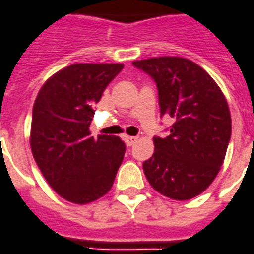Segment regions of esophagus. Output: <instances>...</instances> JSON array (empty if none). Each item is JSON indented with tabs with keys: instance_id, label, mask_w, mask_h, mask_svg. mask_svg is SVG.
Instances as JSON below:
<instances>
[{
	"instance_id": "esophagus-1",
	"label": "esophagus",
	"mask_w": 254,
	"mask_h": 254,
	"mask_svg": "<svg viewBox=\"0 0 254 254\" xmlns=\"http://www.w3.org/2000/svg\"><path fill=\"white\" fill-rule=\"evenodd\" d=\"M124 140H125V144L127 146H132L134 145L138 140V137H134V136H124Z\"/></svg>"
}]
</instances>
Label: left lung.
Returning a JSON list of instances; mask_svg holds the SVG:
<instances>
[{
    "label": "left lung",
    "mask_w": 254,
    "mask_h": 254,
    "mask_svg": "<svg viewBox=\"0 0 254 254\" xmlns=\"http://www.w3.org/2000/svg\"><path fill=\"white\" fill-rule=\"evenodd\" d=\"M156 82L163 116L174 124L164 138L153 137L155 152L142 168L153 189L187 200L213 183L226 156L232 117L222 90L192 60L159 56L134 60Z\"/></svg>",
    "instance_id": "left-lung-1"
}]
</instances>
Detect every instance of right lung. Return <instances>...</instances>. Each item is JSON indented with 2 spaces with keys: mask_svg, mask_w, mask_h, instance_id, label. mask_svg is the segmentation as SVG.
<instances>
[{
  "mask_svg": "<svg viewBox=\"0 0 254 254\" xmlns=\"http://www.w3.org/2000/svg\"><path fill=\"white\" fill-rule=\"evenodd\" d=\"M122 63H75L46 80L33 103L31 149L47 183L71 203L112 189L127 146L117 136L91 137L94 108Z\"/></svg>",
  "mask_w": 254,
  "mask_h": 254,
  "instance_id": "right-lung-1",
  "label": "right lung"
}]
</instances>
